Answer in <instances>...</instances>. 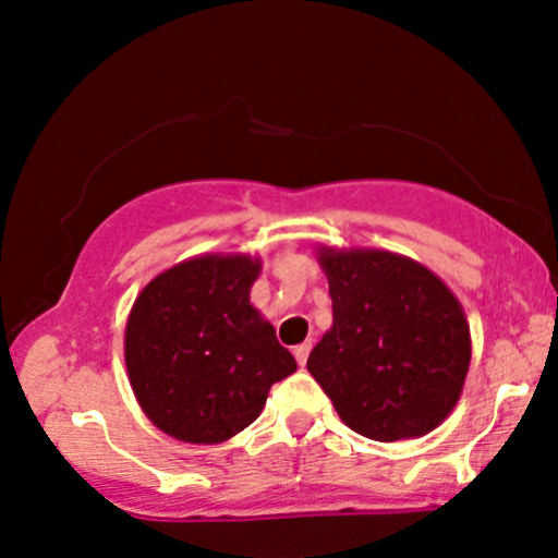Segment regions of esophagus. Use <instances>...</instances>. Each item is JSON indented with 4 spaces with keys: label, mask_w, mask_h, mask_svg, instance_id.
Masks as SVG:
<instances>
[{
    "label": "esophagus",
    "mask_w": 558,
    "mask_h": 558,
    "mask_svg": "<svg viewBox=\"0 0 558 558\" xmlns=\"http://www.w3.org/2000/svg\"><path fill=\"white\" fill-rule=\"evenodd\" d=\"M310 351H312V343L310 341L299 343L296 349H293V356H296V362L301 364V367H304V364H306V356H310Z\"/></svg>",
    "instance_id": "esophagus-1"
}]
</instances>
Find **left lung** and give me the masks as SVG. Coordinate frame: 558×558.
<instances>
[{
  "mask_svg": "<svg viewBox=\"0 0 558 558\" xmlns=\"http://www.w3.org/2000/svg\"><path fill=\"white\" fill-rule=\"evenodd\" d=\"M332 328L306 369L338 417L364 438H420L462 396L470 325L459 299L420 262L380 248L319 246Z\"/></svg>",
  "mask_w": 558,
  "mask_h": 558,
  "instance_id": "1",
  "label": "left lung"
}]
</instances>
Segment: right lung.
I'll list each match as a JSON object with an SVG mask.
<instances>
[{
  "label": "right lung",
  "instance_id": "right-lung-1",
  "mask_svg": "<svg viewBox=\"0 0 558 558\" xmlns=\"http://www.w3.org/2000/svg\"><path fill=\"white\" fill-rule=\"evenodd\" d=\"M262 262L204 254L159 272L125 325L133 393L162 433L222 444L252 425L296 360L248 301Z\"/></svg>",
  "mask_w": 558,
  "mask_h": 558
}]
</instances>
